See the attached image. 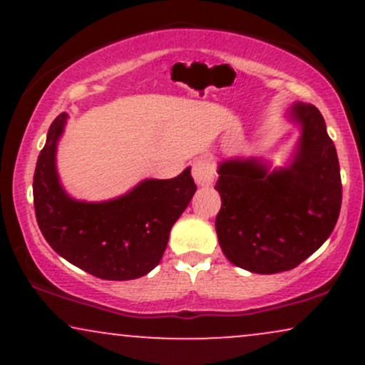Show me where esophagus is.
Returning a JSON list of instances; mask_svg holds the SVG:
<instances>
[{
    "instance_id": "1",
    "label": "esophagus",
    "mask_w": 365,
    "mask_h": 365,
    "mask_svg": "<svg viewBox=\"0 0 365 365\" xmlns=\"http://www.w3.org/2000/svg\"><path fill=\"white\" fill-rule=\"evenodd\" d=\"M192 177H194L197 185H211L216 177L215 163L209 158L195 159L194 165H192Z\"/></svg>"
}]
</instances>
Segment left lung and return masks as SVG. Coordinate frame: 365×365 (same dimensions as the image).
I'll list each match as a JSON object with an SVG mask.
<instances>
[{"label":"left lung","instance_id":"left-lung-1","mask_svg":"<svg viewBox=\"0 0 365 365\" xmlns=\"http://www.w3.org/2000/svg\"><path fill=\"white\" fill-rule=\"evenodd\" d=\"M287 116L300 127L287 166L271 170L257 158L217 165V240L226 259L250 273L297 267L328 240L340 216V165L321 111L293 103Z\"/></svg>","mask_w":365,"mask_h":365}]
</instances>
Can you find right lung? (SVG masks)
<instances>
[{
	"label": "right lung",
	"mask_w": 365,
	"mask_h": 365,
	"mask_svg": "<svg viewBox=\"0 0 365 365\" xmlns=\"http://www.w3.org/2000/svg\"><path fill=\"white\" fill-rule=\"evenodd\" d=\"M66 118V113L56 116L37 158L32 185L37 225L54 252L92 276L113 282L140 278L161 261L171 226L195 194L190 168L170 180H142L127 194L103 202L73 199L56 170Z\"/></svg>",
	"instance_id": "1"
}]
</instances>
